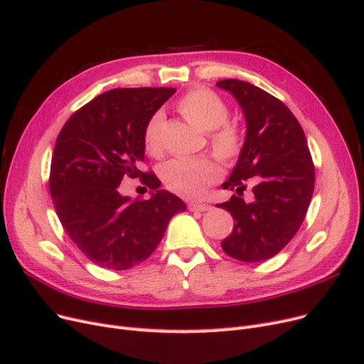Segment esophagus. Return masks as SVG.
<instances>
[{"instance_id": "1", "label": "esophagus", "mask_w": 364, "mask_h": 364, "mask_svg": "<svg viewBox=\"0 0 364 364\" xmlns=\"http://www.w3.org/2000/svg\"><path fill=\"white\" fill-rule=\"evenodd\" d=\"M188 209L193 213H203V211H209L211 209V206H209L208 203H199V202H191L188 203Z\"/></svg>"}]
</instances>
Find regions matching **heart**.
<instances>
[{
	"instance_id": "obj_1",
	"label": "heart",
	"mask_w": 364,
	"mask_h": 364,
	"mask_svg": "<svg viewBox=\"0 0 364 364\" xmlns=\"http://www.w3.org/2000/svg\"><path fill=\"white\" fill-rule=\"evenodd\" d=\"M178 107L190 123L209 134L211 149L218 159L232 162L240 156L243 150V134L235 124L226 123L229 107L214 91L197 87L181 98ZM162 123L164 112L156 111L144 127V146L151 155H158L161 151ZM159 174L164 185L171 193L194 199L200 197L209 185L220 179L222 168L211 158L173 159L162 165Z\"/></svg>"
}]
</instances>
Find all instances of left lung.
Listing matches in <instances>:
<instances>
[{
  "label": "left lung",
  "instance_id": "left-lung-1",
  "mask_svg": "<svg viewBox=\"0 0 364 364\" xmlns=\"http://www.w3.org/2000/svg\"><path fill=\"white\" fill-rule=\"evenodd\" d=\"M217 86L235 97L246 118V139L235 168L222 185L237 191L217 205L234 217V229L222 241L229 257L258 262L277 255L299 230L314 191V165L299 121L277 97L243 80ZM254 182V200L240 194Z\"/></svg>",
  "mask_w": 364,
  "mask_h": 364
}]
</instances>
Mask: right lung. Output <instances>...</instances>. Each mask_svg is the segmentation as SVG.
Returning a JSON list of instances; mask_svg holds the SVG:
<instances>
[{"label":"right lung","instance_id":"1","mask_svg":"<svg viewBox=\"0 0 364 364\" xmlns=\"http://www.w3.org/2000/svg\"><path fill=\"white\" fill-rule=\"evenodd\" d=\"M176 92L174 87H118L75 111L54 146L50 194L65 232L94 264L127 270L147 259L171 217L186 205L142 173L144 127ZM124 175L141 177L149 201H130L117 186Z\"/></svg>","mask_w":364,"mask_h":364}]
</instances>
